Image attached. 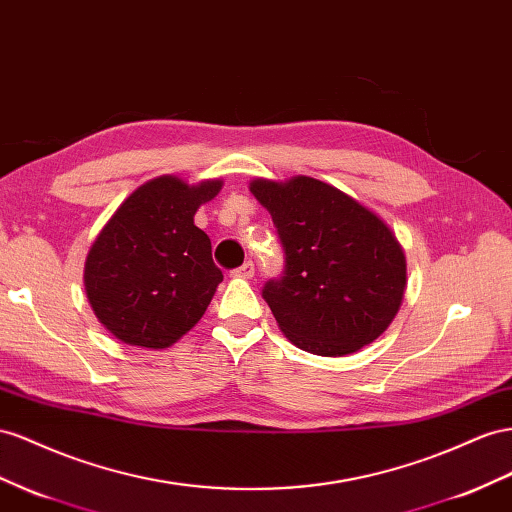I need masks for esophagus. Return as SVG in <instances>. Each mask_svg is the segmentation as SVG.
I'll use <instances>...</instances> for the list:
<instances>
[{
  "instance_id": "34e87169",
  "label": "esophagus",
  "mask_w": 512,
  "mask_h": 512,
  "mask_svg": "<svg viewBox=\"0 0 512 512\" xmlns=\"http://www.w3.org/2000/svg\"><path fill=\"white\" fill-rule=\"evenodd\" d=\"M254 273H256V269H254V262H252V260H247V262H243V265H241L239 269H234V271H232V278L252 280V278H254Z\"/></svg>"
}]
</instances>
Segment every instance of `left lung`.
I'll return each instance as SVG.
<instances>
[{
	"label": "left lung",
	"instance_id": "obj_1",
	"mask_svg": "<svg viewBox=\"0 0 512 512\" xmlns=\"http://www.w3.org/2000/svg\"><path fill=\"white\" fill-rule=\"evenodd\" d=\"M286 254L282 280L262 297L282 334L312 355L357 353L390 327L407 288L394 230L349 193L312 176L254 178Z\"/></svg>",
	"mask_w": 512,
	"mask_h": 512
}]
</instances>
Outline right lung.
I'll return each mask as SVG.
<instances>
[{"instance_id":"obj_1","label":"right lung","mask_w":512,"mask_h":512,"mask_svg":"<svg viewBox=\"0 0 512 512\" xmlns=\"http://www.w3.org/2000/svg\"><path fill=\"white\" fill-rule=\"evenodd\" d=\"M222 187V178L189 185L176 174L157 176L137 187L96 234L84 286L96 319L114 338L159 351L202 319L224 275L193 217Z\"/></svg>"}]
</instances>
